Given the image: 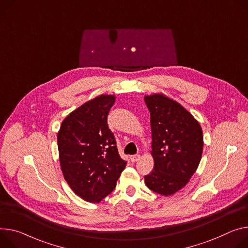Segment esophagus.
Masks as SVG:
<instances>
[{"mask_svg":"<svg viewBox=\"0 0 248 248\" xmlns=\"http://www.w3.org/2000/svg\"><path fill=\"white\" fill-rule=\"evenodd\" d=\"M140 155H139V154L131 155V156L129 157V159H130L131 162H137V161L140 160Z\"/></svg>","mask_w":248,"mask_h":248,"instance_id":"obj_1","label":"esophagus"}]
</instances>
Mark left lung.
<instances>
[{"mask_svg":"<svg viewBox=\"0 0 248 248\" xmlns=\"http://www.w3.org/2000/svg\"><path fill=\"white\" fill-rule=\"evenodd\" d=\"M144 101L150 111L154 160L144 182L151 191L170 196L187 185L199 166L204 146L202 130L182 105L164 94L145 96Z\"/></svg>","mask_w":248,"mask_h":248,"instance_id":"8db88e82","label":"left lung"}]
</instances>
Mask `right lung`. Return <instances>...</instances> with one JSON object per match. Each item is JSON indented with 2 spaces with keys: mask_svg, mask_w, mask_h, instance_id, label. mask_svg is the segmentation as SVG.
<instances>
[{
  "mask_svg": "<svg viewBox=\"0 0 248 248\" xmlns=\"http://www.w3.org/2000/svg\"><path fill=\"white\" fill-rule=\"evenodd\" d=\"M115 102V95H100L86 102L63 120L57 133L64 179L87 202H100L109 195L126 165L107 123Z\"/></svg>",
  "mask_w": 248,
  "mask_h": 248,
  "instance_id": "1",
  "label": "right lung"
}]
</instances>
